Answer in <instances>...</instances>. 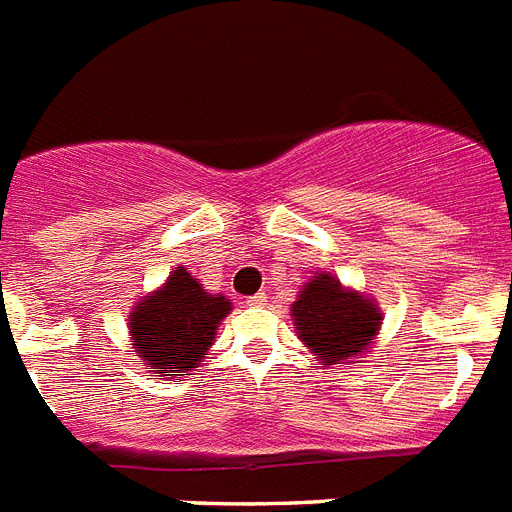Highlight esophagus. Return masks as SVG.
Returning a JSON list of instances; mask_svg holds the SVG:
<instances>
[{
    "instance_id": "esophagus-1",
    "label": "esophagus",
    "mask_w": 512,
    "mask_h": 512,
    "mask_svg": "<svg viewBox=\"0 0 512 512\" xmlns=\"http://www.w3.org/2000/svg\"><path fill=\"white\" fill-rule=\"evenodd\" d=\"M248 305H256V308H259V305H266V295H264V292H259V295H253V298H248Z\"/></svg>"
}]
</instances>
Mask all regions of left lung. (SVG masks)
I'll return each mask as SVG.
<instances>
[{"label":"left lung","instance_id":"obj_1","mask_svg":"<svg viewBox=\"0 0 512 512\" xmlns=\"http://www.w3.org/2000/svg\"><path fill=\"white\" fill-rule=\"evenodd\" d=\"M298 336L321 355L323 365H342L365 352L381 329V310L357 292L342 290L329 274H318L292 305Z\"/></svg>","mask_w":512,"mask_h":512}]
</instances>
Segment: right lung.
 Returning a JSON list of instances; mask_svg holds the SVG:
<instances>
[{"instance_id": "obj_1", "label": "right lung", "mask_w": 512, "mask_h": 512, "mask_svg": "<svg viewBox=\"0 0 512 512\" xmlns=\"http://www.w3.org/2000/svg\"><path fill=\"white\" fill-rule=\"evenodd\" d=\"M233 305L209 295L183 266L131 313V339L152 373H183L202 362L217 323Z\"/></svg>"}]
</instances>
